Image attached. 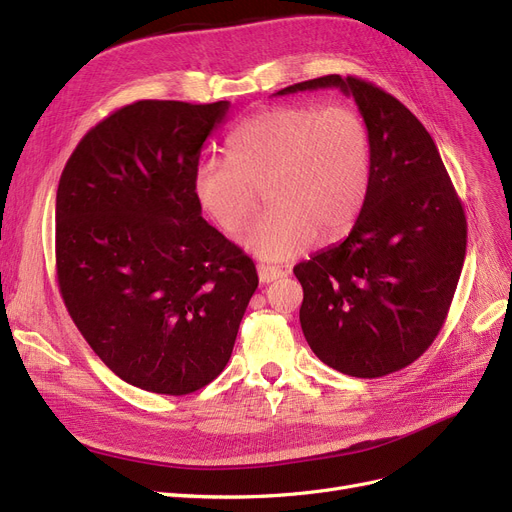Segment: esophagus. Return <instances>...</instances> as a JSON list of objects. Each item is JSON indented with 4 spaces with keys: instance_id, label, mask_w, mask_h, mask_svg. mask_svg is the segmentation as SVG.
Listing matches in <instances>:
<instances>
[{
    "instance_id": "34e87169",
    "label": "esophagus",
    "mask_w": 512,
    "mask_h": 512,
    "mask_svg": "<svg viewBox=\"0 0 512 512\" xmlns=\"http://www.w3.org/2000/svg\"><path fill=\"white\" fill-rule=\"evenodd\" d=\"M257 274H259V282H261V285H268V282H274V280L285 276V272H282L280 268H276V266H266V263H259V266H257Z\"/></svg>"
}]
</instances>
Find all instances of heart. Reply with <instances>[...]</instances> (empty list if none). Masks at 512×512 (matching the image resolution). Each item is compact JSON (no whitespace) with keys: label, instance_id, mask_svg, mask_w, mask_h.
I'll return each mask as SVG.
<instances>
[{"label":"heart","instance_id":"heart-1","mask_svg":"<svg viewBox=\"0 0 512 512\" xmlns=\"http://www.w3.org/2000/svg\"><path fill=\"white\" fill-rule=\"evenodd\" d=\"M371 132L352 105L263 109L230 137V156L194 170L200 206L223 232L240 234L266 187L270 211L242 244L259 259L285 261L318 240L344 236L361 217L371 185Z\"/></svg>","mask_w":512,"mask_h":512}]
</instances>
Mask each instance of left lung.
Returning a JSON list of instances; mask_svg holds the SVG:
<instances>
[{
	"label": "left lung",
	"instance_id": "8db88e82",
	"mask_svg": "<svg viewBox=\"0 0 512 512\" xmlns=\"http://www.w3.org/2000/svg\"><path fill=\"white\" fill-rule=\"evenodd\" d=\"M339 88L371 132L367 202L346 240L293 268L312 352L352 377L411 365L439 335L466 255V215L428 130L392 94L323 75L276 94Z\"/></svg>",
	"mask_w": 512,
	"mask_h": 512
}]
</instances>
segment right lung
I'll return each mask as SVG.
<instances>
[{
    "instance_id": "1",
    "label": "right lung",
    "mask_w": 512,
    "mask_h": 512,
    "mask_svg": "<svg viewBox=\"0 0 512 512\" xmlns=\"http://www.w3.org/2000/svg\"><path fill=\"white\" fill-rule=\"evenodd\" d=\"M230 103L137 101L90 128L56 189V278L124 382L183 396L230 361L255 263L202 219L194 170Z\"/></svg>"
}]
</instances>
